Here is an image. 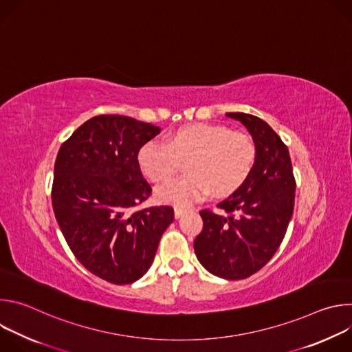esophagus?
<instances>
[{
	"mask_svg": "<svg viewBox=\"0 0 352 352\" xmlns=\"http://www.w3.org/2000/svg\"><path fill=\"white\" fill-rule=\"evenodd\" d=\"M185 213V210L184 209H181V208H174V216H175V219H179V217H182V214Z\"/></svg>",
	"mask_w": 352,
	"mask_h": 352,
	"instance_id": "34e87169",
	"label": "esophagus"
}]
</instances>
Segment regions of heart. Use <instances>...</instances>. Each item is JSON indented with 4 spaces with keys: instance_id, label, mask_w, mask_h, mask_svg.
<instances>
[{
    "instance_id": "b5f03b06",
    "label": "heart",
    "mask_w": 352,
    "mask_h": 352,
    "mask_svg": "<svg viewBox=\"0 0 352 352\" xmlns=\"http://www.w3.org/2000/svg\"><path fill=\"white\" fill-rule=\"evenodd\" d=\"M188 175L159 186L160 202L189 208L210 192L224 197L239 189L256 163V147L245 133L214 124L185 125L167 136V142L148 140L138 152L142 173L153 182L174 175L186 162Z\"/></svg>"
}]
</instances>
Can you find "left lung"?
I'll return each instance as SVG.
<instances>
[{"label": "left lung", "mask_w": 352, "mask_h": 352, "mask_svg": "<svg viewBox=\"0 0 352 352\" xmlns=\"http://www.w3.org/2000/svg\"><path fill=\"white\" fill-rule=\"evenodd\" d=\"M250 133L256 163L245 184L217 205L227 216L202 210L204 230L193 242L208 272L242 280L261 270L276 254L294 212L295 178L288 147L259 117L227 113Z\"/></svg>", "instance_id": "obj_1"}]
</instances>
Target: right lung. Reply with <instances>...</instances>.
I'll list each match as a JSON object with an SVG mask.
<instances>
[{
  "mask_svg": "<svg viewBox=\"0 0 352 352\" xmlns=\"http://www.w3.org/2000/svg\"><path fill=\"white\" fill-rule=\"evenodd\" d=\"M160 128L125 116H97L63 143L54 166L52 202L75 258L94 276L131 284L152 266L174 209L139 212L152 188L138 152Z\"/></svg>",
  "mask_w": 352,
  "mask_h": 352,
  "instance_id": "obj_1",
  "label": "right lung"
}]
</instances>
